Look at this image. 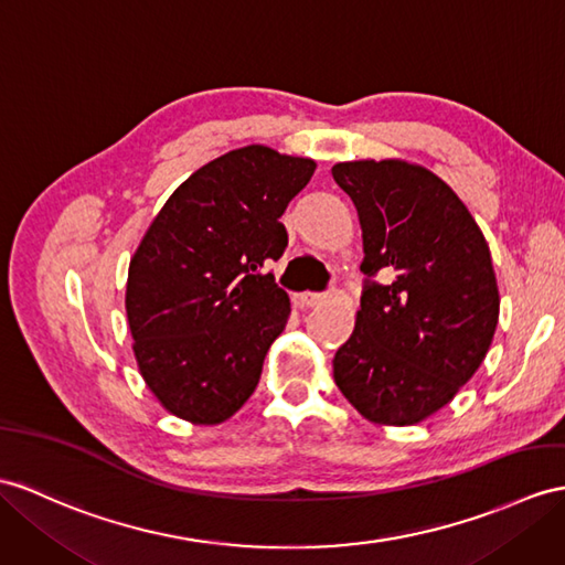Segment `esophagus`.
<instances>
[{
    "mask_svg": "<svg viewBox=\"0 0 565 565\" xmlns=\"http://www.w3.org/2000/svg\"><path fill=\"white\" fill-rule=\"evenodd\" d=\"M297 301H299V307L313 309V307H321V305H326L328 297H326V295H316V292H301V295L297 297Z\"/></svg>",
    "mask_w": 565,
    "mask_h": 565,
    "instance_id": "esophagus-1",
    "label": "esophagus"
}]
</instances>
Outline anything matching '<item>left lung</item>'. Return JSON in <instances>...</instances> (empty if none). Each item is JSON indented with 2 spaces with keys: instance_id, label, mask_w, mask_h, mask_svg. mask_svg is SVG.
<instances>
[{
  "instance_id": "8db88e82",
  "label": "left lung",
  "mask_w": 565,
  "mask_h": 565,
  "mask_svg": "<svg viewBox=\"0 0 565 565\" xmlns=\"http://www.w3.org/2000/svg\"><path fill=\"white\" fill-rule=\"evenodd\" d=\"M362 227L369 282L333 376L381 426L419 424L446 407L491 348L499 285L477 220L441 177L401 158L333 164Z\"/></svg>"
}]
</instances>
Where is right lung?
Returning a JSON list of instances; mask_svg holds the SVG:
<instances>
[{
  "mask_svg": "<svg viewBox=\"0 0 565 565\" xmlns=\"http://www.w3.org/2000/svg\"><path fill=\"white\" fill-rule=\"evenodd\" d=\"M316 170L268 146H244L174 189L136 246L127 321L146 386L191 424L230 419L256 391L290 297L264 273L287 246L280 223Z\"/></svg>",
  "mask_w": 565,
  "mask_h": 565,
  "instance_id": "1",
  "label": "right lung"
}]
</instances>
